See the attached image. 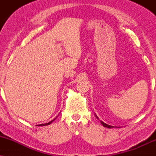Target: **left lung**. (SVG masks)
I'll list each match as a JSON object with an SVG mask.
<instances>
[{
  "label": "left lung",
  "instance_id": "left-lung-1",
  "mask_svg": "<svg viewBox=\"0 0 156 156\" xmlns=\"http://www.w3.org/2000/svg\"><path fill=\"white\" fill-rule=\"evenodd\" d=\"M95 117H97V119H99V118H98V117H97V115H96V114H95ZM101 124L103 125V126H104V127H106V128H114V126H112V125H107L106 123L103 122V121H101Z\"/></svg>",
  "mask_w": 156,
  "mask_h": 156
}]
</instances>
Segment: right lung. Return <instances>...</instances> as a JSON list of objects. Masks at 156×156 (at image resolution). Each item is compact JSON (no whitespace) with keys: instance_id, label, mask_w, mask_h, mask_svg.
Returning <instances> with one entry per match:
<instances>
[{"instance_id":"1","label":"right lung","mask_w":156,"mask_h":156,"mask_svg":"<svg viewBox=\"0 0 156 156\" xmlns=\"http://www.w3.org/2000/svg\"><path fill=\"white\" fill-rule=\"evenodd\" d=\"M56 118H57V117H55L54 119H53V120H51V122H48V123H44V124H40V125H39V126H44V125H48L51 124V123H52V122H53V121H54V120H55V119H56Z\"/></svg>"}]
</instances>
